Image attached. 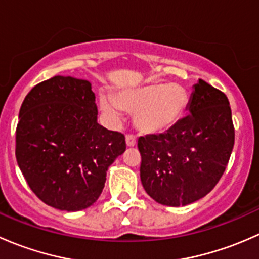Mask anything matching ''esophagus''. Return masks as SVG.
<instances>
[{
  "mask_svg": "<svg viewBox=\"0 0 259 259\" xmlns=\"http://www.w3.org/2000/svg\"><path fill=\"white\" fill-rule=\"evenodd\" d=\"M125 140H126L127 146H135V144H137V138L132 134H127L126 138H125Z\"/></svg>",
  "mask_w": 259,
  "mask_h": 259,
  "instance_id": "obj_1",
  "label": "esophagus"
}]
</instances>
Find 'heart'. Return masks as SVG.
Segmentation results:
<instances>
[{
  "instance_id": "b5f03b06",
  "label": "heart",
  "mask_w": 259,
  "mask_h": 259,
  "mask_svg": "<svg viewBox=\"0 0 259 259\" xmlns=\"http://www.w3.org/2000/svg\"><path fill=\"white\" fill-rule=\"evenodd\" d=\"M190 98L178 83L150 82L125 90L116 98L103 94L100 108L110 119L117 120L120 110L134 114L139 132L149 135L165 134L177 127L187 115Z\"/></svg>"
}]
</instances>
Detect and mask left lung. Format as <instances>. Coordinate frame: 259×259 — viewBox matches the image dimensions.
Here are the masks:
<instances>
[{
	"label": "left lung",
	"mask_w": 259,
	"mask_h": 259,
	"mask_svg": "<svg viewBox=\"0 0 259 259\" xmlns=\"http://www.w3.org/2000/svg\"><path fill=\"white\" fill-rule=\"evenodd\" d=\"M188 111L170 132L138 140L143 187L155 202L169 207L205 197L223 176L234 145L226 94L199 79Z\"/></svg>",
	"instance_id": "left-lung-1"
}]
</instances>
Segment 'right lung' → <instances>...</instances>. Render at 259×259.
Listing matches in <instances>:
<instances>
[{"label": "right lung", "mask_w": 259, "mask_h": 259, "mask_svg": "<svg viewBox=\"0 0 259 259\" xmlns=\"http://www.w3.org/2000/svg\"><path fill=\"white\" fill-rule=\"evenodd\" d=\"M126 149L124 134L98 124L88 80L54 76L26 95L16 127L17 164L45 204L77 211L98 200L108 168Z\"/></svg>", "instance_id": "add662e5"}]
</instances>
